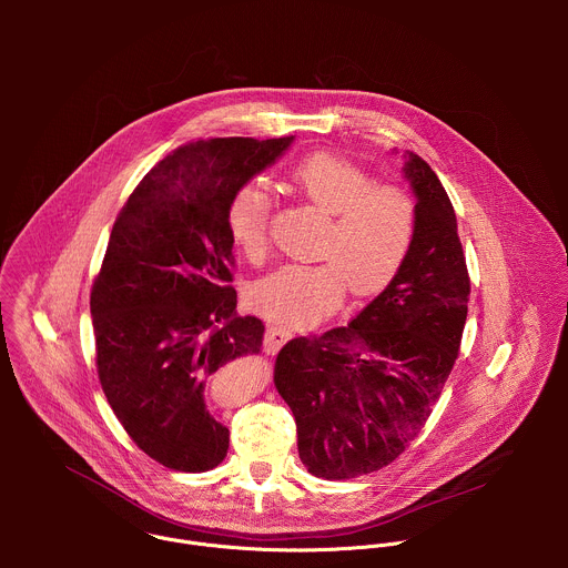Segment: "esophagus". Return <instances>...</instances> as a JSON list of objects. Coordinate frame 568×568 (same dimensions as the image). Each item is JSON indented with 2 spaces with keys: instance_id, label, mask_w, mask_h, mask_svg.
Returning <instances> with one entry per match:
<instances>
[{
  "instance_id": "obj_1",
  "label": "esophagus",
  "mask_w": 568,
  "mask_h": 568,
  "mask_svg": "<svg viewBox=\"0 0 568 568\" xmlns=\"http://www.w3.org/2000/svg\"><path fill=\"white\" fill-rule=\"evenodd\" d=\"M290 339H292L290 328H283V326H276V323H272V326L267 328V335H265V351L270 355H276Z\"/></svg>"
}]
</instances>
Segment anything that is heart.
Instances as JSON below:
<instances>
[{"label": "heart", "mask_w": 568, "mask_h": 568, "mask_svg": "<svg viewBox=\"0 0 568 568\" xmlns=\"http://www.w3.org/2000/svg\"><path fill=\"white\" fill-rule=\"evenodd\" d=\"M296 189L331 215L316 256L292 263L252 287V303L283 326H310L339 307L346 290L355 296L382 292L407 261L416 235L414 197L375 180L351 161L316 152L294 169ZM272 195L261 184L240 186L226 204L233 245L252 263L270 252Z\"/></svg>", "instance_id": "1"}]
</instances>
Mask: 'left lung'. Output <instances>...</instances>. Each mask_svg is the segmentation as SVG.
I'll list each match as a JSON object with an SVG mask.
<instances>
[{
    "label": "left lung",
    "mask_w": 568,
    "mask_h": 568,
    "mask_svg": "<svg viewBox=\"0 0 568 568\" xmlns=\"http://www.w3.org/2000/svg\"><path fill=\"white\" fill-rule=\"evenodd\" d=\"M416 235L397 276L351 323L287 342L274 384L310 474L342 480L393 463L425 427L458 357L469 276L454 206L427 161L404 152Z\"/></svg>",
    "instance_id": "8db88e82"
}]
</instances>
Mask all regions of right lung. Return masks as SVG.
Instances as JSON below:
<instances>
[{
	"label": "right lung",
	"instance_id": "obj_1",
	"mask_svg": "<svg viewBox=\"0 0 568 568\" xmlns=\"http://www.w3.org/2000/svg\"><path fill=\"white\" fill-rule=\"evenodd\" d=\"M294 136H229L178 148L121 209L92 287L97 366L128 436L156 463L206 471L229 429L206 407L213 373L258 353L263 321L237 316L231 287V195Z\"/></svg>",
	"mask_w": 568,
	"mask_h": 568
}]
</instances>
